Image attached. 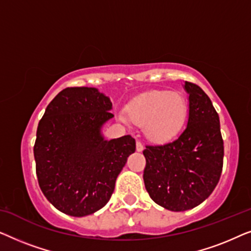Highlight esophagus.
<instances>
[{"label":"esophagus","instance_id":"esophagus-1","mask_svg":"<svg viewBox=\"0 0 251 251\" xmlns=\"http://www.w3.org/2000/svg\"><path fill=\"white\" fill-rule=\"evenodd\" d=\"M136 150L138 151V152H142V151L144 150V146H143V144H142V142H140V140H137Z\"/></svg>","mask_w":251,"mask_h":251}]
</instances>
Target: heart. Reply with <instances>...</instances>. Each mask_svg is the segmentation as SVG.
I'll return each mask as SVG.
<instances>
[{"label":"heart","mask_w":251,"mask_h":251,"mask_svg":"<svg viewBox=\"0 0 251 251\" xmlns=\"http://www.w3.org/2000/svg\"><path fill=\"white\" fill-rule=\"evenodd\" d=\"M128 116L120 115L123 122L129 120L138 126H144L150 139L162 142L174 137L183 126L187 115V104L178 92H146L126 107Z\"/></svg>","instance_id":"b5f03b06"}]
</instances>
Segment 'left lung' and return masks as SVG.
Here are the masks:
<instances>
[{"label":"left lung","mask_w":251,"mask_h":251,"mask_svg":"<svg viewBox=\"0 0 251 251\" xmlns=\"http://www.w3.org/2000/svg\"><path fill=\"white\" fill-rule=\"evenodd\" d=\"M188 120L170 143L146 145L144 183L152 200L171 211L202 203L215 190L223 170L224 143L219 116L199 85L185 81Z\"/></svg>","instance_id":"8db88e82"}]
</instances>
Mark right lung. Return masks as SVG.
<instances>
[{"label": "right lung", "instance_id": "obj_1", "mask_svg": "<svg viewBox=\"0 0 251 251\" xmlns=\"http://www.w3.org/2000/svg\"><path fill=\"white\" fill-rule=\"evenodd\" d=\"M112 102L96 88L61 90L40 120L34 145L36 176L48 201L64 214L83 217L111 199L115 180L136 151L130 135L105 140L100 130Z\"/></svg>", "mask_w": 251, "mask_h": 251}]
</instances>
